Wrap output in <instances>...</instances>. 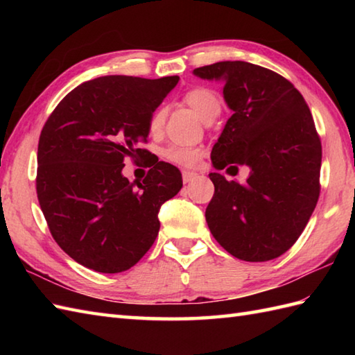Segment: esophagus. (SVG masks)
Here are the masks:
<instances>
[{
    "label": "esophagus",
    "mask_w": 355,
    "mask_h": 355,
    "mask_svg": "<svg viewBox=\"0 0 355 355\" xmlns=\"http://www.w3.org/2000/svg\"><path fill=\"white\" fill-rule=\"evenodd\" d=\"M197 175H198V173L193 172V171H183V173H182L183 183H191V182H193V180L197 178Z\"/></svg>",
    "instance_id": "34e87169"
}]
</instances>
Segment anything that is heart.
<instances>
[{"instance_id":"obj_1","label":"heart","mask_w":355,"mask_h":355,"mask_svg":"<svg viewBox=\"0 0 355 355\" xmlns=\"http://www.w3.org/2000/svg\"><path fill=\"white\" fill-rule=\"evenodd\" d=\"M184 102L197 112L198 117L205 122H210L221 112V101L215 92L205 87H197L189 89L184 94ZM166 110L157 108L149 117L148 130L153 135L160 134L164 125ZM202 149L198 146H187V145H169L162 150V157L166 162L172 164L182 166V168H192L198 164L202 157Z\"/></svg>"}]
</instances>
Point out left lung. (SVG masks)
<instances>
[{"instance_id": "1", "label": "left lung", "mask_w": 355, "mask_h": 355, "mask_svg": "<svg viewBox=\"0 0 355 355\" xmlns=\"http://www.w3.org/2000/svg\"><path fill=\"white\" fill-rule=\"evenodd\" d=\"M193 74L221 80L233 111L214 145V168H250L243 184L209 173V229L238 259H275L296 243L319 200L322 145L311 111L290 80L259 65L224 61Z\"/></svg>"}]
</instances>
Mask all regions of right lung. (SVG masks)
Wrapping results in <instances>:
<instances>
[{"label": "right lung", "instance_id": "add662e5", "mask_svg": "<svg viewBox=\"0 0 355 355\" xmlns=\"http://www.w3.org/2000/svg\"><path fill=\"white\" fill-rule=\"evenodd\" d=\"M178 76H103L67 94L45 122L37 145L36 193L53 239L80 266L120 273L135 266L160 230L158 212L183 186L169 163H150L146 178L123 177L148 122Z\"/></svg>", "mask_w": 355, "mask_h": 355}]
</instances>
